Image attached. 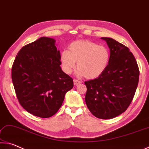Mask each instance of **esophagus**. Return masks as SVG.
I'll use <instances>...</instances> for the list:
<instances>
[{
    "label": "esophagus",
    "instance_id": "esophagus-1",
    "mask_svg": "<svg viewBox=\"0 0 149 149\" xmlns=\"http://www.w3.org/2000/svg\"><path fill=\"white\" fill-rule=\"evenodd\" d=\"M73 82H74V84L75 85V86H77V85H79L81 83V82L79 81V80H76V79H74Z\"/></svg>",
    "mask_w": 149,
    "mask_h": 149
}]
</instances>
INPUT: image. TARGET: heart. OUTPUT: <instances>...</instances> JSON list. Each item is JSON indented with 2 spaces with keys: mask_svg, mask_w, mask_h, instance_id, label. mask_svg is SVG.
Returning <instances> with one entry per match:
<instances>
[{
  "mask_svg": "<svg viewBox=\"0 0 149 149\" xmlns=\"http://www.w3.org/2000/svg\"><path fill=\"white\" fill-rule=\"evenodd\" d=\"M110 54L108 49L93 41L79 40L73 41L60 55V62L65 73L71 74L76 63L78 76L89 80L101 77L108 67Z\"/></svg>",
  "mask_w": 149,
  "mask_h": 149,
  "instance_id": "1",
  "label": "heart"
}]
</instances>
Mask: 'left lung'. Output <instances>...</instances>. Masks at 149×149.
<instances>
[{
  "label": "left lung",
  "mask_w": 149,
  "mask_h": 149,
  "mask_svg": "<svg viewBox=\"0 0 149 149\" xmlns=\"http://www.w3.org/2000/svg\"><path fill=\"white\" fill-rule=\"evenodd\" d=\"M110 50L108 67L101 77L84 82L88 108L100 119L116 118L130 106L139 82V70L133 53L118 41L101 38Z\"/></svg>",
  "instance_id": "left-lung-1"
}]
</instances>
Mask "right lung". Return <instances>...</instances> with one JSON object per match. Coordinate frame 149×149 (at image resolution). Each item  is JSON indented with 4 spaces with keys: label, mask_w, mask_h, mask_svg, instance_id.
I'll use <instances>...</instances> for the list:
<instances>
[{
    "label": "right lung",
    "mask_w": 149,
    "mask_h": 149,
    "mask_svg": "<svg viewBox=\"0 0 149 149\" xmlns=\"http://www.w3.org/2000/svg\"><path fill=\"white\" fill-rule=\"evenodd\" d=\"M60 52L53 38L41 37L21 49L12 68L19 104L32 115L47 118L57 113L73 80L61 68Z\"/></svg>",
    "instance_id": "obj_1"
}]
</instances>
